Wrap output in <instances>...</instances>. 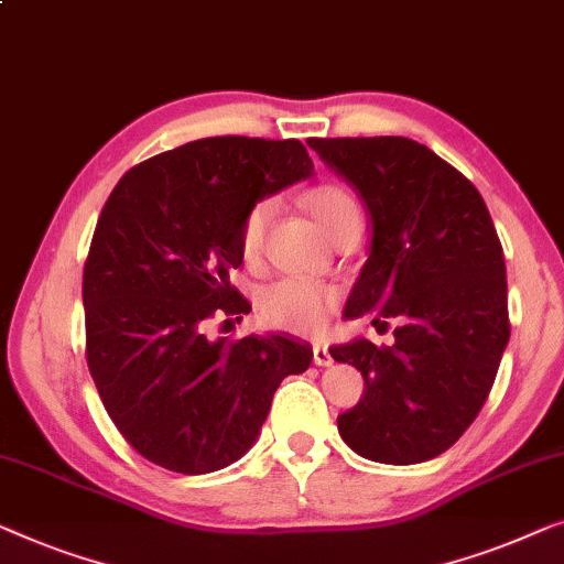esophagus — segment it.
I'll return each mask as SVG.
<instances>
[{
    "instance_id": "obj_1",
    "label": "esophagus",
    "mask_w": 564,
    "mask_h": 564,
    "mask_svg": "<svg viewBox=\"0 0 564 564\" xmlns=\"http://www.w3.org/2000/svg\"><path fill=\"white\" fill-rule=\"evenodd\" d=\"M313 361H315V366H330L333 356H330L328 346H323V343H315V346H313Z\"/></svg>"
}]
</instances>
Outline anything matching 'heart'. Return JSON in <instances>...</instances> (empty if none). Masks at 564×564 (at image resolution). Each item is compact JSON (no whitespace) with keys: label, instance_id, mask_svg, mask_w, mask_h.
<instances>
[{"label":"heart","instance_id":"1","mask_svg":"<svg viewBox=\"0 0 564 564\" xmlns=\"http://www.w3.org/2000/svg\"><path fill=\"white\" fill-rule=\"evenodd\" d=\"M307 214L323 228L325 236L336 239L343 228L361 221V208L354 195L343 185H315L305 193ZM272 216V203L262 200L249 210L241 226V257L247 262H257L262 254L264 228ZM338 305V292L328 284L305 280V276H284L272 282L259 295V315L267 325L280 330L300 333V336H317L328 328L333 310Z\"/></svg>","mask_w":564,"mask_h":564}]
</instances>
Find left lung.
Segmentation results:
<instances>
[{"mask_svg":"<svg viewBox=\"0 0 564 564\" xmlns=\"http://www.w3.org/2000/svg\"><path fill=\"white\" fill-rule=\"evenodd\" d=\"M361 195L369 259L343 310L394 343L330 346L364 377L338 432L361 458L412 465L445 453L484 406L509 343L503 249L484 198L430 147L406 137L310 140Z\"/></svg>","mask_w":564,"mask_h":564,"instance_id":"obj_1","label":"left lung"}]
</instances>
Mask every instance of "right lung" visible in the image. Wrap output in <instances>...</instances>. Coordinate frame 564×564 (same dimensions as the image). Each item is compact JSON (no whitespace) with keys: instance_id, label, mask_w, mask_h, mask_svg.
Segmentation results:
<instances>
[{"instance_id":"1","label":"right lung","mask_w":564,"mask_h":564,"mask_svg":"<svg viewBox=\"0 0 564 564\" xmlns=\"http://www.w3.org/2000/svg\"><path fill=\"white\" fill-rule=\"evenodd\" d=\"M297 140L208 137L129 170L96 224L84 269L86 361L111 422L142 458L200 476L257 443L280 381L310 343L208 338L210 315H247L228 282L259 200L313 177Z\"/></svg>"}]
</instances>
